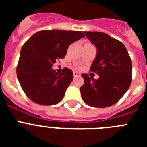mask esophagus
Here are the masks:
<instances>
[{
    "mask_svg": "<svg viewBox=\"0 0 147 147\" xmlns=\"http://www.w3.org/2000/svg\"><path fill=\"white\" fill-rule=\"evenodd\" d=\"M74 76L76 77V76H80V74L79 72H77V71H74Z\"/></svg>",
    "mask_w": 147,
    "mask_h": 147,
    "instance_id": "34e87169",
    "label": "esophagus"
}]
</instances>
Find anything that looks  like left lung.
<instances>
[{
    "instance_id": "left-lung-1",
    "label": "left lung",
    "mask_w": 147,
    "mask_h": 147,
    "mask_svg": "<svg viewBox=\"0 0 147 147\" xmlns=\"http://www.w3.org/2000/svg\"><path fill=\"white\" fill-rule=\"evenodd\" d=\"M96 48V56L90 71L98 80L83 74L80 88L83 101L93 107H107L119 101L132 82V61L122 42L98 32H84Z\"/></svg>"
}]
</instances>
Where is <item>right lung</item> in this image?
Returning a JSON list of instances; mask_svg holds the SVG:
<instances>
[{
  "instance_id": "add662e5",
  "label": "right lung",
  "mask_w": 147,
  "mask_h": 147,
  "mask_svg": "<svg viewBox=\"0 0 147 147\" xmlns=\"http://www.w3.org/2000/svg\"><path fill=\"white\" fill-rule=\"evenodd\" d=\"M85 37L82 32L44 30L35 33L22 47L17 76L30 99L42 105H54L62 100L74 74L67 67L58 74L52 66L64 58L70 45Z\"/></svg>"
}]
</instances>
